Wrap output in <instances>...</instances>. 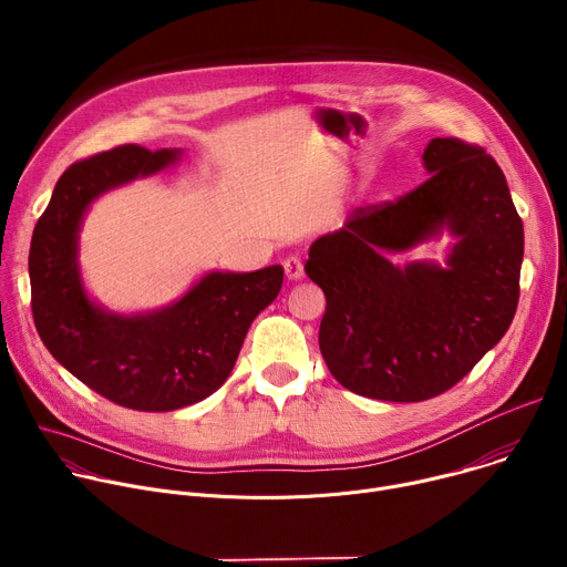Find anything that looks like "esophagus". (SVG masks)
Here are the masks:
<instances>
[{
	"mask_svg": "<svg viewBox=\"0 0 567 567\" xmlns=\"http://www.w3.org/2000/svg\"><path fill=\"white\" fill-rule=\"evenodd\" d=\"M282 269H285V276L289 280H300L302 278V260L298 256H289L282 260Z\"/></svg>",
	"mask_w": 567,
	"mask_h": 567,
	"instance_id": "obj_1",
	"label": "esophagus"
}]
</instances>
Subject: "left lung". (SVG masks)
Returning <instances> with one entry per match:
<instances>
[{
  "label": "left lung",
  "mask_w": 567,
  "mask_h": 567,
  "mask_svg": "<svg viewBox=\"0 0 567 567\" xmlns=\"http://www.w3.org/2000/svg\"><path fill=\"white\" fill-rule=\"evenodd\" d=\"M424 166V184L359 206L341 230L313 241L305 262L328 300L320 354L341 385L370 399L446 392L505 337L518 307L523 219L494 156L446 136L429 143ZM444 225L461 237L446 270H399L380 256Z\"/></svg>",
  "instance_id": "1"
}]
</instances>
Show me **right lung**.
<instances>
[{
    "instance_id": "add662e5",
    "label": "right lung",
    "mask_w": 567,
    "mask_h": 567,
    "mask_svg": "<svg viewBox=\"0 0 567 567\" xmlns=\"http://www.w3.org/2000/svg\"><path fill=\"white\" fill-rule=\"evenodd\" d=\"M175 150L118 145L80 158L55 184L31 251L35 330L75 379L123 409L166 413L213 394L230 374L254 318L276 300L282 267L208 274L179 302L145 316L99 309L80 285L75 247L85 208L105 190L152 175Z\"/></svg>"
}]
</instances>
